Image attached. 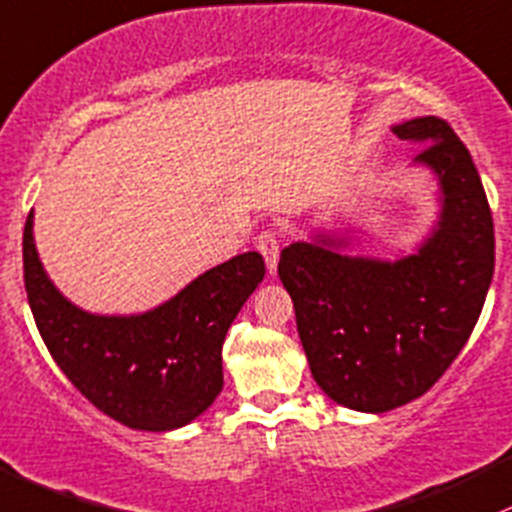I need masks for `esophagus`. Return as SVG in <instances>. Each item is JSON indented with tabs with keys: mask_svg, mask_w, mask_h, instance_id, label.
Here are the masks:
<instances>
[{
	"mask_svg": "<svg viewBox=\"0 0 512 512\" xmlns=\"http://www.w3.org/2000/svg\"><path fill=\"white\" fill-rule=\"evenodd\" d=\"M256 249L261 251L263 258H266L268 271L276 273V268H278V254H280L278 234L273 232V229H263V232L258 234V239H256Z\"/></svg>",
	"mask_w": 512,
	"mask_h": 512,
	"instance_id": "esophagus-1",
	"label": "esophagus"
}]
</instances>
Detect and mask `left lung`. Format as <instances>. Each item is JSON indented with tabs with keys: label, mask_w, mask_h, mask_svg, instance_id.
Listing matches in <instances>:
<instances>
[{
	"label": "left lung",
	"mask_w": 512,
	"mask_h": 512,
	"mask_svg": "<svg viewBox=\"0 0 512 512\" xmlns=\"http://www.w3.org/2000/svg\"><path fill=\"white\" fill-rule=\"evenodd\" d=\"M393 134L427 141L415 161L442 185V222L422 249L386 263L317 239L285 246L278 263L317 386L361 412L400 408L442 378L474 332L496 263L488 197L449 122L410 119Z\"/></svg>",
	"instance_id": "left-lung-1"
}]
</instances>
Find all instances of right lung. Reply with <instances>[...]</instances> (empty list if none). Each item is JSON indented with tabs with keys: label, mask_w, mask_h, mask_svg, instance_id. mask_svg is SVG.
I'll return each instance as SVG.
<instances>
[{
	"label": "right lung",
	"mask_w": 512,
	"mask_h": 512,
	"mask_svg": "<svg viewBox=\"0 0 512 512\" xmlns=\"http://www.w3.org/2000/svg\"><path fill=\"white\" fill-rule=\"evenodd\" d=\"M34 210L24 227V285L41 339L75 388L134 430L188 425L222 390V344L241 305L266 276L256 251L202 273L146 315L100 317L58 293L38 261Z\"/></svg>",
	"instance_id": "1"
}]
</instances>
